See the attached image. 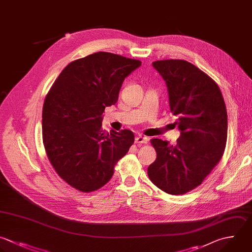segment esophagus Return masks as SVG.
<instances>
[{"mask_svg":"<svg viewBox=\"0 0 252 252\" xmlns=\"http://www.w3.org/2000/svg\"><path fill=\"white\" fill-rule=\"evenodd\" d=\"M135 142L137 144H147L148 143V138L145 137V136H142V135H138L135 138Z\"/></svg>","mask_w":252,"mask_h":252,"instance_id":"obj_1","label":"esophagus"}]
</instances>
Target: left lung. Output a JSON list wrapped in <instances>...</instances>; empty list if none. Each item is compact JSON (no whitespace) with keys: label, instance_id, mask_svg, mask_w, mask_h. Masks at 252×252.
Instances as JSON below:
<instances>
[{"label":"left lung","instance_id":"obj_1","mask_svg":"<svg viewBox=\"0 0 252 252\" xmlns=\"http://www.w3.org/2000/svg\"><path fill=\"white\" fill-rule=\"evenodd\" d=\"M165 82L171 113L180 136L176 145L152 139L156 160L149 165L151 181L165 193L184 194L199 186L222 157L227 114L218 85L184 60L153 63Z\"/></svg>","mask_w":252,"mask_h":252}]
</instances>
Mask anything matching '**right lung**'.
I'll return each mask as SVG.
<instances>
[{"label": "right lung", "mask_w": 252, "mask_h": 252, "mask_svg": "<svg viewBox=\"0 0 252 252\" xmlns=\"http://www.w3.org/2000/svg\"><path fill=\"white\" fill-rule=\"evenodd\" d=\"M141 61L97 52L71 62L48 93L42 111L47 157L72 187L91 192L106 184L134 143L130 130H102V113L118 100L122 84Z\"/></svg>", "instance_id": "1"}]
</instances>
